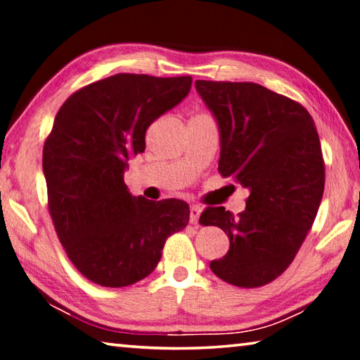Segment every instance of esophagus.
Masks as SVG:
<instances>
[{
	"label": "esophagus",
	"instance_id": "34e87169",
	"mask_svg": "<svg viewBox=\"0 0 360 360\" xmlns=\"http://www.w3.org/2000/svg\"><path fill=\"white\" fill-rule=\"evenodd\" d=\"M200 214H201V207L198 205H192L191 206V224H197Z\"/></svg>",
	"mask_w": 360,
	"mask_h": 360
}]
</instances>
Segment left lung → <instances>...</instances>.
<instances>
[{
	"mask_svg": "<svg viewBox=\"0 0 360 360\" xmlns=\"http://www.w3.org/2000/svg\"><path fill=\"white\" fill-rule=\"evenodd\" d=\"M220 132L219 173L248 188L238 217L206 207L201 225L230 238L211 261L224 282L258 288L286 271L315 221L324 192V160L313 117L282 94L250 82H195Z\"/></svg>",
	"mask_w": 360,
	"mask_h": 360,
	"instance_id": "8db88e82",
	"label": "left lung"
}]
</instances>
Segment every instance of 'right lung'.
Here are the masks:
<instances>
[{"mask_svg": "<svg viewBox=\"0 0 360 360\" xmlns=\"http://www.w3.org/2000/svg\"><path fill=\"white\" fill-rule=\"evenodd\" d=\"M192 77L116 74L75 91L44 145L49 211L69 259L91 282L121 288L148 277L188 205L134 197L124 184L146 129L188 94Z\"/></svg>", "mask_w": 360, "mask_h": 360, "instance_id": "right-lung-1", "label": "right lung"}]
</instances>
